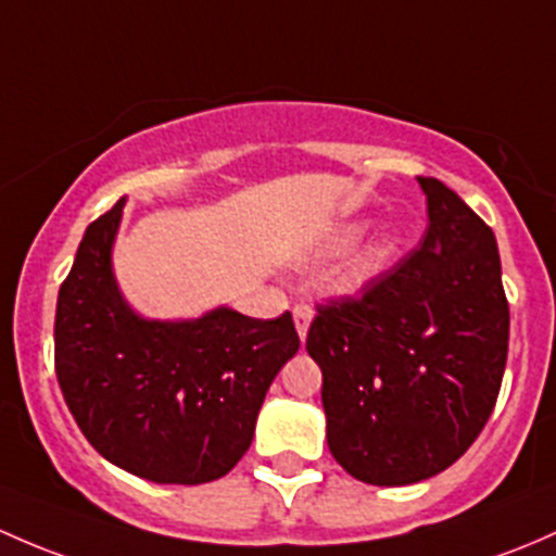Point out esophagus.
I'll return each instance as SVG.
<instances>
[{
    "instance_id": "34e87169",
    "label": "esophagus",
    "mask_w": 556,
    "mask_h": 556,
    "mask_svg": "<svg viewBox=\"0 0 556 556\" xmlns=\"http://www.w3.org/2000/svg\"><path fill=\"white\" fill-rule=\"evenodd\" d=\"M311 320H313V307H307V305H296L294 307V326H296V334H300V340H305V337H307Z\"/></svg>"
}]
</instances>
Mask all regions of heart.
Wrapping results in <instances>:
<instances>
[{"label": "heart", "mask_w": 556, "mask_h": 556, "mask_svg": "<svg viewBox=\"0 0 556 556\" xmlns=\"http://www.w3.org/2000/svg\"><path fill=\"white\" fill-rule=\"evenodd\" d=\"M366 227H369V222H353V225H345L334 238H331V245H334V249H348V245H353L356 240H362ZM402 245H404L402 230H396V227H386L380 236L371 240L369 249L353 262L351 270L345 273L342 286H345L348 291H356V289H364V286L371 283L375 278H380L382 273L393 265V260L402 254Z\"/></svg>", "instance_id": "1"}]
</instances>
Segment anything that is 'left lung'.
Instances as JSON below:
<instances>
[{
  "label": "left lung",
  "instance_id": "left-lung-1",
  "mask_svg": "<svg viewBox=\"0 0 556 556\" xmlns=\"http://www.w3.org/2000/svg\"><path fill=\"white\" fill-rule=\"evenodd\" d=\"M428 200L420 249L358 296L318 305L307 353L320 366L326 442L358 482H422L490 420L508 353L495 236L447 185Z\"/></svg>",
  "mask_w": 556,
  "mask_h": 556
}]
</instances>
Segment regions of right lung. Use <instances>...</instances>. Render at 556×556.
I'll return each mask as SVG.
<instances>
[{"label":"right lung","instance_id":"obj_1","mask_svg":"<svg viewBox=\"0 0 556 556\" xmlns=\"http://www.w3.org/2000/svg\"><path fill=\"white\" fill-rule=\"evenodd\" d=\"M125 198L85 230L55 307V375L99 455L157 484L225 477L254 439L280 366L300 351L291 313L273 320L214 307L144 318L125 302L112 245Z\"/></svg>","mask_w":556,"mask_h":556}]
</instances>
